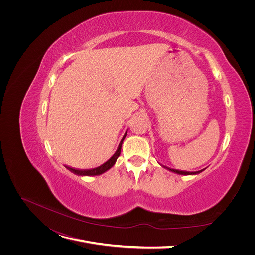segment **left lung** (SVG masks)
Here are the masks:
<instances>
[{
    "mask_svg": "<svg viewBox=\"0 0 255 255\" xmlns=\"http://www.w3.org/2000/svg\"><path fill=\"white\" fill-rule=\"evenodd\" d=\"M164 168H166L167 170L171 171V172H175V173H178V175H182V176H192V175H197V173L204 171V169L202 170H198V171H194V172H189V171H182V170H177V169H172V168H169V167H166V166H163Z\"/></svg>",
    "mask_w": 255,
    "mask_h": 255,
    "instance_id": "1",
    "label": "left lung"
}]
</instances>
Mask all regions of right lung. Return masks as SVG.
<instances>
[{"instance_id": "right-lung-1", "label": "right lung", "mask_w": 255, "mask_h": 255, "mask_svg": "<svg viewBox=\"0 0 255 255\" xmlns=\"http://www.w3.org/2000/svg\"><path fill=\"white\" fill-rule=\"evenodd\" d=\"M126 134H127V131L125 132V134H124L123 138L121 139V141H120V143H119V146H118V149H117V151L115 152V154H114L109 160H107V161H106L105 163H103L102 165H100V166H98V167H96V168H93V169H88V170H79V169L71 168V167H68V166H66V168L69 169L71 172L75 173V175L82 176V177H86V176H87V177H92V176H100V175H102V173H104L105 171L111 169V168L115 165L118 157H119L120 154H121V149H122V143H123V141H124V139H125V137H126Z\"/></svg>"}]
</instances>
